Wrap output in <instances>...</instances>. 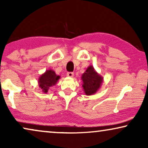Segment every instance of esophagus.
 <instances>
[{
    "label": "esophagus",
    "mask_w": 148,
    "mask_h": 148,
    "mask_svg": "<svg viewBox=\"0 0 148 148\" xmlns=\"http://www.w3.org/2000/svg\"><path fill=\"white\" fill-rule=\"evenodd\" d=\"M66 75L69 77H73L74 76V73L73 72H67L66 73Z\"/></svg>",
    "instance_id": "34e87169"
}]
</instances>
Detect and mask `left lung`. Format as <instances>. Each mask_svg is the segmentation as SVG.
<instances>
[{"label": "left lung", "instance_id": "obj_1", "mask_svg": "<svg viewBox=\"0 0 148 148\" xmlns=\"http://www.w3.org/2000/svg\"><path fill=\"white\" fill-rule=\"evenodd\" d=\"M82 87L87 96H91L98 92L103 83V77L94 69L92 65L89 66L86 71L82 74Z\"/></svg>", "mask_w": 148, "mask_h": 148}]
</instances>
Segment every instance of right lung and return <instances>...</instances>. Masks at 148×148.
<instances>
[{
	"mask_svg": "<svg viewBox=\"0 0 148 148\" xmlns=\"http://www.w3.org/2000/svg\"><path fill=\"white\" fill-rule=\"evenodd\" d=\"M60 76L58 75L52 69L46 70L38 79V85L44 93H47L50 87L55 86Z\"/></svg>",
	"mask_w": 148,
	"mask_h": 148,
	"instance_id": "add662e5",
	"label": "right lung"
}]
</instances>
